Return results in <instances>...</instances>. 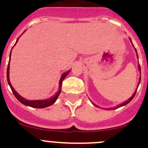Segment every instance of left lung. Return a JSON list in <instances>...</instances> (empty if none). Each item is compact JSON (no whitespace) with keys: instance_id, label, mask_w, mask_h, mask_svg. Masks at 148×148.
I'll return each instance as SVG.
<instances>
[{"instance_id":"obj_1","label":"left lung","mask_w":148,"mask_h":148,"mask_svg":"<svg viewBox=\"0 0 148 148\" xmlns=\"http://www.w3.org/2000/svg\"><path fill=\"white\" fill-rule=\"evenodd\" d=\"M130 40H131V42H132V41H131V39H130ZM132 44H133V43H132ZM135 51H136V48H135ZM136 53H137V52H136ZM137 57H138V54H137ZM139 72H140V73H141V68H140V65H139ZM140 81H141V77H140V78H139V84H138V86H139V83H140ZM136 90H137V89H136V90H135V92H134V94H133V95L131 96V97H130L129 99H128V101H125V102H124V103H123L120 104V105L116 106L114 107V108H111L110 109H116V108H120V107H122V106H125V105H126V104H128V103H129V102H131V101H132V99L134 98V96H135V95H136ZM92 104H93V105H94V106H95L98 107V106H96L95 104V103H92Z\"/></svg>"}]
</instances>
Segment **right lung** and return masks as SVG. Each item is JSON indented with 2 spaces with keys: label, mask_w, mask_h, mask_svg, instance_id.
<instances>
[{
  "label": "right lung",
  "mask_w": 148,
  "mask_h": 148,
  "mask_svg": "<svg viewBox=\"0 0 148 148\" xmlns=\"http://www.w3.org/2000/svg\"><path fill=\"white\" fill-rule=\"evenodd\" d=\"M19 39V38H18ZM18 39L17 40V42L18 41ZM15 43V44H16ZM14 44V45H15ZM12 52V51H11ZM10 59H11V53H10V55H9V64H8V67H7V73H6V75H7V81H8V84L10 86L11 89H12V92L14 94V95L15 96L16 98L20 101L21 103L24 104L25 106H31V107H33V108H45V107L47 106H50L53 105L54 103L56 102V101L57 100L58 97H59V94L61 92V89H62V81L64 79L65 77L67 76L68 75V73H70V70L69 71L65 72L64 73H63L60 78V81H59V91H58L56 94L53 96V97H51L49 99H46V100H38V101H29V100H26L25 98L24 97H21L18 93L14 90V89L12 87V84L10 83V81H9V62H10Z\"/></svg>",
  "instance_id": "1"
}]
</instances>
